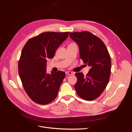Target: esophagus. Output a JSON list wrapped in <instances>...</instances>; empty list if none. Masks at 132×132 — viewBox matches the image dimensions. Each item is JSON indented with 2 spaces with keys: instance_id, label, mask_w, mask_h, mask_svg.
I'll return each mask as SVG.
<instances>
[{
  "instance_id": "esophagus-1",
  "label": "esophagus",
  "mask_w": 132,
  "mask_h": 132,
  "mask_svg": "<svg viewBox=\"0 0 132 132\" xmlns=\"http://www.w3.org/2000/svg\"><path fill=\"white\" fill-rule=\"evenodd\" d=\"M66 74L67 75H74V73H73V72H66Z\"/></svg>"
}]
</instances>
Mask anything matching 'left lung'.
Listing matches in <instances>:
<instances>
[{
  "mask_svg": "<svg viewBox=\"0 0 132 132\" xmlns=\"http://www.w3.org/2000/svg\"><path fill=\"white\" fill-rule=\"evenodd\" d=\"M71 38L79 46L80 57L91 68L86 77L75 74L78 80L74 88L78 95L86 101L95 100L104 90L109 81L111 60L105 44L90 32H70Z\"/></svg>",
  "mask_w": 132,
  "mask_h": 132,
  "instance_id": "left-lung-1",
  "label": "left lung"
}]
</instances>
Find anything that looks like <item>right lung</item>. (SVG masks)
I'll return each instance as SVG.
<instances>
[{"label": "right lung", "mask_w": 132, "mask_h": 132, "mask_svg": "<svg viewBox=\"0 0 132 132\" xmlns=\"http://www.w3.org/2000/svg\"><path fill=\"white\" fill-rule=\"evenodd\" d=\"M68 32H45L30 38L23 46L18 72L27 95L34 102L45 105L58 95L65 73H46V59L53 58L58 47L68 37Z\"/></svg>", "instance_id": "add662e5"}]
</instances>
